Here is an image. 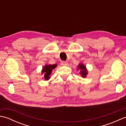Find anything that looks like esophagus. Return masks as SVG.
Masks as SVG:
<instances>
[{"instance_id": "obj_1", "label": "esophagus", "mask_w": 126, "mask_h": 126, "mask_svg": "<svg viewBox=\"0 0 126 126\" xmlns=\"http://www.w3.org/2000/svg\"><path fill=\"white\" fill-rule=\"evenodd\" d=\"M61 64L62 65H66L68 64V62L66 61H62L61 62Z\"/></svg>"}]
</instances>
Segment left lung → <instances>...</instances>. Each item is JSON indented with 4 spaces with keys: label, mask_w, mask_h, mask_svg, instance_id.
<instances>
[{
    "label": "left lung",
    "mask_w": 126,
    "mask_h": 126,
    "mask_svg": "<svg viewBox=\"0 0 126 126\" xmlns=\"http://www.w3.org/2000/svg\"><path fill=\"white\" fill-rule=\"evenodd\" d=\"M77 70H79V74L83 78H85L88 75V70L85 65L82 63H79V65L77 66Z\"/></svg>",
    "instance_id": "8db88e82"
}]
</instances>
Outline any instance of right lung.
<instances>
[{
    "label": "right lung",
    "mask_w": 126,
    "mask_h": 126,
    "mask_svg": "<svg viewBox=\"0 0 126 126\" xmlns=\"http://www.w3.org/2000/svg\"><path fill=\"white\" fill-rule=\"evenodd\" d=\"M57 66L56 64H45L42 70V75H43V79H44L45 81H47L50 79V75L51 74L53 69Z\"/></svg>",
    "instance_id": "add662e5"
}]
</instances>
